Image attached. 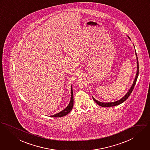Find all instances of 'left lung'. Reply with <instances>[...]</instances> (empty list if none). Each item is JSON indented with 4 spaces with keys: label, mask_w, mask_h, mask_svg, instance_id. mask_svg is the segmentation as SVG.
Masks as SVG:
<instances>
[{
    "label": "left lung",
    "mask_w": 150,
    "mask_h": 150,
    "mask_svg": "<svg viewBox=\"0 0 150 150\" xmlns=\"http://www.w3.org/2000/svg\"><path fill=\"white\" fill-rule=\"evenodd\" d=\"M128 38L130 39V38H129V37H128ZM130 40H131V39H130ZM135 53H136V60H137V72H136V75L135 78H134V79L133 84H132V86L131 87L130 89L129 90V91L127 92V93L122 98H121L120 100H118L115 101V102H100V101L96 100L93 97H93V99L95 101V102H96V103L98 104V105H100V106H102V107H111V106H117V105H118L122 103V102H124L125 100H126L128 99V97H129V96L131 95V93H132V91H133L134 87V85H135V84L136 83V81H137V78H138V75H139V71L138 58H137V54H136V50H135Z\"/></svg>",
    "instance_id": "left-lung-1"
}]
</instances>
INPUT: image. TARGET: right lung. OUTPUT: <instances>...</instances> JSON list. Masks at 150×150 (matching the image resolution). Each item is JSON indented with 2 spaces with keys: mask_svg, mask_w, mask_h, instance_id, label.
Masks as SVG:
<instances>
[{
  "mask_svg": "<svg viewBox=\"0 0 150 150\" xmlns=\"http://www.w3.org/2000/svg\"><path fill=\"white\" fill-rule=\"evenodd\" d=\"M71 100H70V102H69L68 105L64 110H63L60 112H59L56 115H54L53 116H51L50 117H61L64 116L68 115L72 110V109L73 105H74V97H73V92H72V86L71 87Z\"/></svg>",
  "mask_w": 150,
  "mask_h": 150,
  "instance_id": "add662e5",
  "label": "right lung"
}]
</instances>
